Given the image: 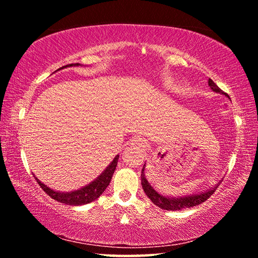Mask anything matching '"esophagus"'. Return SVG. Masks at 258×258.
Instances as JSON below:
<instances>
[{
  "label": "esophagus",
  "mask_w": 258,
  "mask_h": 258,
  "mask_svg": "<svg viewBox=\"0 0 258 258\" xmlns=\"http://www.w3.org/2000/svg\"><path fill=\"white\" fill-rule=\"evenodd\" d=\"M135 142H137L139 146H142V145H143V143H142V140H141V139H137V140H135Z\"/></svg>",
  "instance_id": "34e87169"
}]
</instances>
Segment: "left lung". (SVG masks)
<instances>
[{
  "instance_id": "left-lung-1",
  "label": "left lung",
  "mask_w": 258,
  "mask_h": 258,
  "mask_svg": "<svg viewBox=\"0 0 258 258\" xmlns=\"http://www.w3.org/2000/svg\"><path fill=\"white\" fill-rule=\"evenodd\" d=\"M208 85L211 86V89L214 91V92H218V93H223L220 87H218L215 83H214L211 78L208 81ZM225 95H228L226 93H223ZM145 168L146 165L143 166L142 172H141V184L143 187V191L145 194L148 196L152 203H154L156 206H158L161 209H166V211H181L183 208H189V207H194L197 206V205L202 204L204 202L211 197V196L215 192V190L218 187V185H215L212 189H209L206 192H203V194H198V195H190L186 196V197H180V198H169V197H165V196H161L158 194L154 187L150 185V183L147 181L146 175H145Z\"/></svg>"
}]
</instances>
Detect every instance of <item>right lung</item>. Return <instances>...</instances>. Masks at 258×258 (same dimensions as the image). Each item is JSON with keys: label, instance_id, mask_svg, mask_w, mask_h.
<instances>
[{"label": "right lung", "instance_id": "right-lung-1", "mask_svg": "<svg viewBox=\"0 0 258 258\" xmlns=\"http://www.w3.org/2000/svg\"><path fill=\"white\" fill-rule=\"evenodd\" d=\"M78 64L80 63H72L71 66H78ZM64 67H68V64ZM118 158L119 156L117 155L115 157V159L111 161V164L104 169V172L97 178V180H94L92 183H90L89 185H86L80 190H76L73 192H66V194H63V192H55L52 189H50L49 186L43 184L38 178L35 177V180L37 181L38 184H40V186L43 189V191H45V194L49 195L52 199H54L56 202H60L62 204L73 205V206H80V205H85L93 202V200L99 198L100 196L102 195V192L107 189V186L111 181L113 172H115L116 169Z\"/></svg>", "mask_w": 258, "mask_h": 258}]
</instances>
